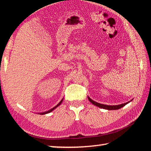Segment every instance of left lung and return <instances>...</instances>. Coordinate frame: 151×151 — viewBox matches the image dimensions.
Returning a JSON list of instances; mask_svg holds the SVG:
<instances>
[{
    "instance_id": "left-lung-1",
    "label": "left lung",
    "mask_w": 151,
    "mask_h": 151,
    "mask_svg": "<svg viewBox=\"0 0 151 151\" xmlns=\"http://www.w3.org/2000/svg\"><path fill=\"white\" fill-rule=\"evenodd\" d=\"M88 100L90 101L91 103H92L93 104H94L95 106L100 107V108L106 109V110H117V109H121V108H122V107H123L124 106L126 105L127 103H129V102H127V103H126L119 104V105H106V104H100L99 103H96V102L94 101L93 100H92V99L89 98V97H88Z\"/></svg>"
}]
</instances>
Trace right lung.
I'll return each mask as SVG.
<instances>
[{
	"mask_svg": "<svg viewBox=\"0 0 151 151\" xmlns=\"http://www.w3.org/2000/svg\"><path fill=\"white\" fill-rule=\"evenodd\" d=\"M62 101H63V100H62V101H61L60 102V103H58V104H57V106H55V107H53V108H52V109H51L50 110H49V111H47V112H41V113H40V114H47V113H49V112H50L51 111H53V110H54L55 109H56V108H57V107L58 106H59V105H60V104H61V103H62Z\"/></svg>",
	"mask_w": 151,
	"mask_h": 151,
	"instance_id": "add662e5",
	"label": "right lung"
}]
</instances>
